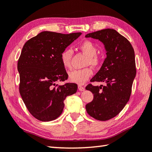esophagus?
Segmentation results:
<instances>
[{"label":"esophagus","mask_w":152,"mask_h":152,"mask_svg":"<svg viewBox=\"0 0 152 152\" xmlns=\"http://www.w3.org/2000/svg\"><path fill=\"white\" fill-rule=\"evenodd\" d=\"M78 88L80 91H84L85 90V88L84 86H81V85H78Z\"/></svg>","instance_id":"34e87169"}]
</instances>
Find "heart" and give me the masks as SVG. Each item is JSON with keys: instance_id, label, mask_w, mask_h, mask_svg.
Masks as SVG:
<instances>
[{"instance_id": "1", "label": "heart", "mask_w": 152, "mask_h": 152, "mask_svg": "<svg viewBox=\"0 0 152 152\" xmlns=\"http://www.w3.org/2000/svg\"><path fill=\"white\" fill-rule=\"evenodd\" d=\"M79 48L86 55L87 59L85 65H90L92 67L98 66L100 64V59L96 56L97 48L94 44L90 40H85L79 46ZM72 52L70 48H66L60 54V60L65 68H71V58ZM93 71L90 68H85L81 70H74L69 72L68 77L70 81L78 84H83L92 75Z\"/></svg>"}]
</instances>
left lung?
<instances>
[{
	"label": "left lung",
	"mask_w": 152,
	"mask_h": 152,
	"mask_svg": "<svg viewBox=\"0 0 152 152\" xmlns=\"http://www.w3.org/2000/svg\"><path fill=\"white\" fill-rule=\"evenodd\" d=\"M86 38L98 39L106 50V58L90 82H102L106 86L88 84L86 89L94 99L86 106L90 116L100 121L113 118L129 101L136 69L134 48L128 40L114 29L106 28L89 33Z\"/></svg>",
	"instance_id": "8db88e82"
}]
</instances>
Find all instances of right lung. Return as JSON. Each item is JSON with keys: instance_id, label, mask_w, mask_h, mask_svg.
Returning a JSON list of instances; mask_svg holds the SVG:
<instances>
[{"instance_id": "obj_1", "label": "right lung", "mask_w": 152, "mask_h": 152, "mask_svg": "<svg viewBox=\"0 0 152 152\" xmlns=\"http://www.w3.org/2000/svg\"><path fill=\"white\" fill-rule=\"evenodd\" d=\"M81 34L44 31L24 44L17 65L19 92L26 108L37 120L56 119L63 111L66 98L76 92V84L56 83L68 76L60 54Z\"/></svg>"}]
</instances>
